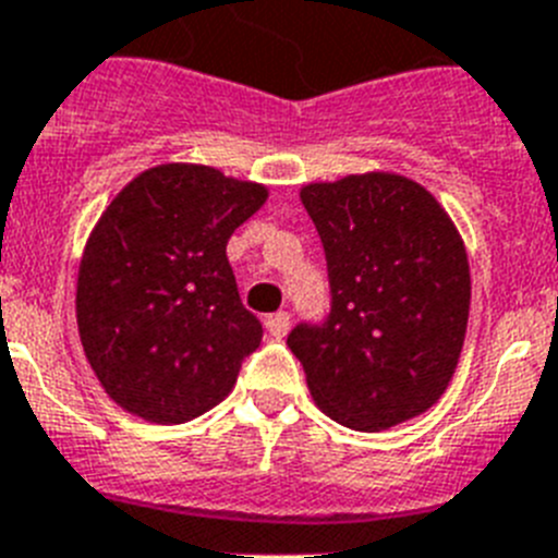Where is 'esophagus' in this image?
Wrapping results in <instances>:
<instances>
[{
  "instance_id": "obj_1",
  "label": "esophagus",
  "mask_w": 558,
  "mask_h": 558,
  "mask_svg": "<svg viewBox=\"0 0 558 558\" xmlns=\"http://www.w3.org/2000/svg\"><path fill=\"white\" fill-rule=\"evenodd\" d=\"M289 323H292L289 312H275V315L266 317V329L271 337H283L289 331Z\"/></svg>"
}]
</instances>
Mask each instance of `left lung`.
Listing matches in <instances>:
<instances>
[{"label":"left lung","mask_w":558,"mask_h":558,"mask_svg":"<svg viewBox=\"0 0 558 558\" xmlns=\"http://www.w3.org/2000/svg\"><path fill=\"white\" fill-rule=\"evenodd\" d=\"M329 269V312L287 343L331 420L380 430L423 414L453 377L468 329L471 275L451 218L402 175L308 184Z\"/></svg>","instance_id":"8db88e82"}]
</instances>
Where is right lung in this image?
I'll return each instance as SVG.
<instances>
[{
    "label": "right lung",
    "instance_id": "add662e5",
    "mask_svg": "<svg viewBox=\"0 0 558 558\" xmlns=\"http://www.w3.org/2000/svg\"><path fill=\"white\" fill-rule=\"evenodd\" d=\"M264 201L260 184L213 167L161 163L98 218L76 320L98 383L121 409L186 423L235 386L264 326L241 303L227 241Z\"/></svg>",
    "mask_w": 558,
    "mask_h": 558
}]
</instances>
